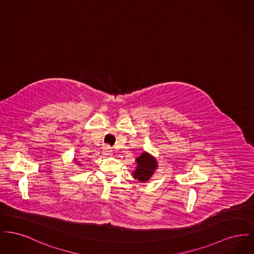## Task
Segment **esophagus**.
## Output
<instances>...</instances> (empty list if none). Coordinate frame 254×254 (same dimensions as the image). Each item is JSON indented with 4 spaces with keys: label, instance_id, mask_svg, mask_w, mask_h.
Masks as SVG:
<instances>
[{
    "label": "esophagus",
    "instance_id": "1",
    "mask_svg": "<svg viewBox=\"0 0 254 254\" xmlns=\"http://www.w3.org/2000/svg\"><path fill=\"white\" fill-rule=\"evenodd\" d=\"M103 154L105 156H111L112 155V148L109 145H106L103 149Z\"/></svg>",
    "mask_w": 254,
    "mask_h": 254
}]
</instances>
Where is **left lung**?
<instances>
[{
  "label": "left lung",
  "instance_id": "left-lung-1",
  "mask_svg": "<svg viewBox=\"0 0 254 254\" xmlns=\"http://www.w3.org/2000/svg\"><path fill=\"white\" fill-rule=\"evenodd\" d=\"M136 163L137 167L132 172L133 177L142 183L148 181L158 167L156 159L147 152H143L136 158Z\"/></svg>",
  "mask_w": 254,
  "mask_h": 254
}]
</instances>
